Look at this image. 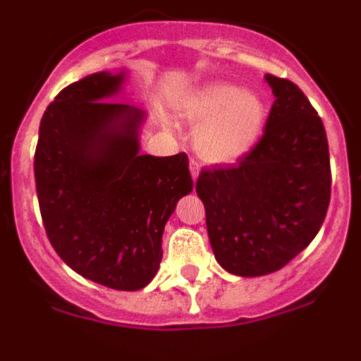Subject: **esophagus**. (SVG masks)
I'll return each instance as SVG.
<instances>
[{
  "label": "esophagus",
  "instance_id": "obj_1",
  "mask_svg": "<svg viewBox=\"0 0 361 361\" xmlns=\"http://www.w3.org/2000/svg\"><path fill=\"white\" fill-rule=\"evenodd\" d=\"M190 171H191V178H193V180H197V178H199V173H200V164L197 161H193V159L190 161Z\"/></svg>",
  "mask_w": 361,
  "mask_h": 361
}]
</instances>
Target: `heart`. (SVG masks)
Segmentation results:
<instances>
[{
    "label": "heart",
    "mask_w": 361,
    "mask_h": 361,
    "mask_svg": "<svg viewBox=\"0 0 361 361\" xmlns=\"http://www.w3.org/2000/svg\"><path fill=\"white\" fill-rule=\"evenodd\" d=\"M177 114L197 126L193 146L200 157L209 162H233L250 153L262 137L267 104L242 86L209 82L178 99Z\"/></svg>",
    "instance_id": "1"
}]
</instances>
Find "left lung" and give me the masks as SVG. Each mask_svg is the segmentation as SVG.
I'll list each match as a JSON object with an SVG mask.
<instances>
[{
    "label": "left lung",
    "instance_id": "left-lung-1",
    "mask_svg": "<svg viewBox=\"0 0 361 361\" xmlns=\"http://www.w3.org/2000/svg\"><path fill=\"white\" fill-rule=\"evenodd\" d=\"M266 81L275 103L262 139L237 164L200 171L195 186L216 262L238 276L291 262L320 231L331 199L324 123L295 82Z\"/></svg>",
    "mask_w": 361,
    "mask_h": 361
}]
</instances>
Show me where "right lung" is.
I'll list each match as a JSON object with an SVG mask.
<instances>
[{
	"instance_id": "obj_1",
	"label": "right lung",
	"mask_w": 361,
	"mask_h": 361,
	"mask_svg": "<svg viewBox=\"0 0 361 361\" xmlns=\"http://www.w3.org/2000/svg\"><path fill=\"white\" fill-rule=\"evenodd\" d=\"M126 72L66 86L39 124L34 175L50 244L85 279L119 291L152 282L162 233L193 190L186 153L141 155L146 111L114 103Z\"/></svg>"
}]
</instances>
